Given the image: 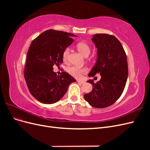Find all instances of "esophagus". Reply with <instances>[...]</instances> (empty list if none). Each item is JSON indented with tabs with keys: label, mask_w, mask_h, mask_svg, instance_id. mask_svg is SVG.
<instances>
[{
	"label": "esophagus",
	"mask_w": 150,
	"mask_h": 150,
	"mask_svg": "<svg viewBox=\"0 0 150 150\" xmlns=\"http://www.w3.org/2000/svg\"><path fill=\"white\" fill-rule=\"evenodd\" d=\"M77 82H78V83H80V84H83L84 83L83 81H81V80H77Z\"/></svg>",
	"instance_id": "obj_1"
}]
</instances>
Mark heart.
Masks as SVG:
<instances>
[{
  "instance_id": "1",
  "label": "heart",
  "mask_w": 150,
  "mask_h": 150,
  "mask_svg": "<svg viewBox=\"0 0 150 150\" xmlns=\"http://www.w3.org/2000/svg\"><path fill=\"white\" fill-rule=\"evenodd\" d=\"M77 48L78 51L83 54L84 57H88L91 52V47L89 45L84 42H79L77 44ZM69 48L67 47L64 49L62 52V61L64 62H67L69 58ZM68 73L71 74L72 76L76 78H81L83 74L86 73L88 72L87 67H80L76 66H72L69 67L67 69Z\"/></svg>"
}]
</instances>
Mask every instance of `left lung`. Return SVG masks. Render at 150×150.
<instances>
[{
    "label": "left lung",
    "mask_w": 150,
    "mask_h": 150,
    "mask_svg": "<svg viewBox=\"0 0 150 150\" xmlns=\"http://www.w3.org/2000/svg\"><path fill=\"white\" fill-rule=\"evenodd\" d=\"M92 40L97 47V60L89 77L99 73L100 81L88 82L93 86L91 92L84 99L91 106L104 108L112 105L123 92L128 75L126 52L120 40L112 35L96 34Z\"/></svg>",
    "instance_id": "obj_1"
}]
</instances>
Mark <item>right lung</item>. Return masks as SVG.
I'll return each mask as SVG.
<instances>
[{"instance_id":"obj_1","label":"right lung","mask_w":150,"mask_h":150,"mask_svg":"<svg viewBox=\"0 0 150 150\" xmlns=\"http://www.w3.org/2000/svg\"><path fill=\"white\" fill-rule=\"evenodd\" d=\"M76 36L66 32L47 30L32 41L24 76L30 94L44 104H53L63 97L76 79L66 72L57 76L53 66L62 63V52Z\"/></svg>"}]
</instances>
